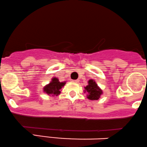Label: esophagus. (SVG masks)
Instances as JSON below:
<instances>
[{
  "label": "esophagus",
  "mask_w": 147,
  "mask_h": 147,
  "mask_svg": "<svg viewBox=\"0 0 147 147\" xmlns=\"http://www.w3.org/2000/svg\"><path fill=\"white\" fill-rule=\"evenodd\" d=\"M73 82H78L79 80H73Z\"/></svg>",
  "instance_id": "esophagus-1"
}]
</instances>
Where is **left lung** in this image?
Listing matches in <instances>:
<instances>
[{
	"mask_svg": "<svg viewBox=\"0 0 147 147\" xmlns=\"http://www.w3.org/2000/svg\"><path fill=\"white\" fill-rule=\"evenodd\" d=\"M84 92L87 93V97L91 100H97L103 94L102 90L92 79L88 81V85L84 87Z\"/></svg>",
	"mask_w": 147,
	"mask_h": 147,
	"instance_id": "obj_1",
	"label": "left lung"
}]
</instances>
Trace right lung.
<instances>
[{
	"mask_svg": "<svg viewBox=\"0 0 147 147\" xmlns=\"http://www.w3.org/2000/svg\"><path fill=\"white\" fill-rule=\"evenodd\" d=\"M66 82H60L56 77H53L49 84H47L43 88V91L50 96H58L60 94V89L63 88Z\"/></svg>",
	"mask_w": 147,
	"mask_h": 147,
	"instance_id": "add662e5",
	"label": "right lung"
}]
</instances>
